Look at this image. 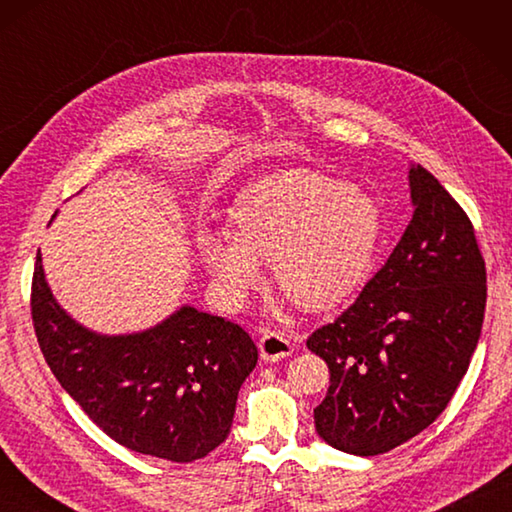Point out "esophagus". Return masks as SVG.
Masks as SVG:
<instances>
[{"label": "esophagus", "mask_w": 512, "mask_h": 512, "mask_svg": "<svg viewBox=\"0 0 512 512\" xmlns=\"http://www.w3.org/2000/svg\"><path fill=\"white\" fill-rule=\"evenodd\" d=\"M295 352V345L288 339L284 332H264L262 339H259V354H262V361H281V358L290 356Z\"/></svg>", "instance_id": "1"}]
</instances>
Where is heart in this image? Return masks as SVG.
Masks as SVG:
<instances>
[{
    "label": "heart",
    "mask_w": 512,
    "mask_h": 512,
    "mask_svg": "<svg viewBox=\"0 0 512 512\" xmlns=\"http://www.w3.org/2000/svg\"><path fill=\"white\" fill-rule=\"evenodd\" d=\"M231 235L200 231L198 253L226 306L239 308L270 270L301 308L323 310L363 284L383 235L372 195L345 180L297 171L270 180L228 213Z\"/></svg>",
    "instance_id": "heart-1"
}]
</instances>
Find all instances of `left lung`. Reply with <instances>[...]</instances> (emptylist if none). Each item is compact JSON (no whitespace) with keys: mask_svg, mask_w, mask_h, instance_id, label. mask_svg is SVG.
<instances>
[{"mask_svg":"<svg viewBox=\"0 0 512 512\" xmlns=\"http://www.w3.org/2000/svg\"><path fill=\"white\" fill-rule=\"evenodd\" d=\"M409 189L413 215L394 253L306 343L330 369L317 433L365 458L400 447L447 409L484 321L486 266L469 215L420 165Z\"/></svg>","mask_w":512,"mask_h":512,"instance_id":"left-lung-1","label":"left lung"}]
</instances>
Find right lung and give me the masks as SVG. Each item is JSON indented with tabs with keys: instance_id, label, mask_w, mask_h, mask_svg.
<instances>
[{
	"instance_id": "add662e5",
	"label": "right lung",
	"mask_w": 512,
	"mask_h": 512,
	"mask_svg": "<svg viewBox=\"0 0 512 512\" xmlns=\"http://www.w3.org/2000/svg\"><path fill=\"white\" fill-rule=\"evenodd\" d=\"M30 308L52 374L112 440L169 462L200 460L226 440L257 365L237 323L182 306L145 332L96 334L52 297L41 253Z\"/></svg>"
}]
</instances>
